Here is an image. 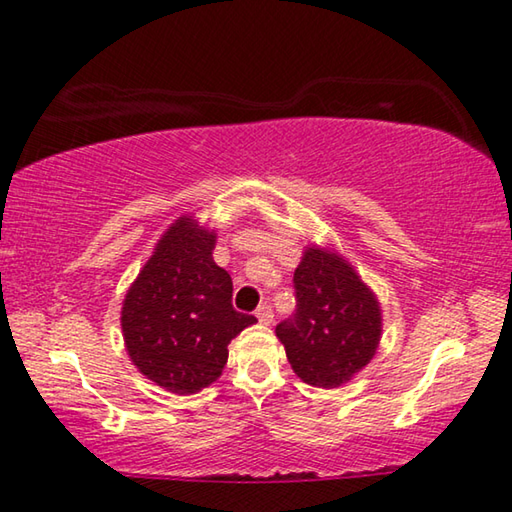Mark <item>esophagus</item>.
<instances>
[{
    "instance_id": "1",
    "label": "esophagus",
    "mask_w": 512,
    "mask_h": 512,
    "mask_svg": "<svg viewBox=\"0 0 512 512\" xmlns=\"http://www.w3.org/2000/svg\"><path fill=\"white\" fill-rule=\"evenodd\" d=\"M255 316H257V320L259 323H264V325H271L273 323V311H271V305H259L257 307V311H255Z\"/></svg>"
}]
</instances>
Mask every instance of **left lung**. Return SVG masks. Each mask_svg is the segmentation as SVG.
<instances>
[{"instance_id":"8db88e82","label":"left lung","mask_w":512,"mask_h":512,"mask_svg":"<svg viewBox=\"0 0 512 512\" xmlns=\"http://www.w3.org/2000/svg\"><path fill=\"white\" fill-rule=\"evenodd\" d=\"M296 314L275 327L296 375L336 388L375 357L381 309L366 282L339 253L311 246L293 273Z\"/></svg>"}]
</instances>
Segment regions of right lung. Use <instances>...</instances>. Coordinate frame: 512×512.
I'll list each match as a JSON object with an SVG mask.
<instances>
[{"instance_id":"right-lung-1","label":"right lung","mask_w":512,"mask_h":512,"mask_svg":"<svg viewBox=\"0 0 512 512\" xmlns=\"http://www.w3.org/2000/svg\"><path fill=\"white\" fill-rule=\"evenodd\" d=\"M216 232L180 216L153 248L121 307L128 357L169 393L192 395L221 377L228 343L257 323L232 307V280L216 266Z\"/></svg>"}]
</instances>
